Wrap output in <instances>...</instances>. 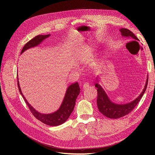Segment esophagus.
Here are the masks:
<instances>
[{
  "mask_svg": "<svg viewBox=\"0 0 155 155\" xmlns=\"http://www.w3.org/2000/svg\"><path fill=\"white\" fill-rule=\"evenodd\" d=\"M89 86H90V84L89 83H85L83 85V89H86V88L88 87Z\"/></svg>",
  "mask_w": 155,
  "mask_h": 155,
  "instance_id": "obj_1",
  "label": "esophagus"
}]
</instances>
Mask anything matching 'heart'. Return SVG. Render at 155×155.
<instances>
[{
	"label": "heart",
	"instance_id": "b5f03b06",
	"mask_svg": "<svg viewBox=\"0 0 155 155\" xmlns=\"http://www.w3.org/2000/svg\"><path fill=\"white\" fill-rule=\"evenodd\" d=\"M92 55V50L91 48L86 47L79 51L77 56V58L80 61H84L87 60Z\"/></svg>",
	"mask_w": 155,
	"mask_h": 155
}]
</instances>
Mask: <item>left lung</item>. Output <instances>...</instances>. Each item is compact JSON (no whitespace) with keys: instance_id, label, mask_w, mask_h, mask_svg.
<instances>
[{"instance_id":"left-lung-1","label":"left lung","mask_w":155,"mask_h":155,"mask_svg":"<svg viewBox=\"0 0 155 155\" xmlns=\"http://www.w3.org/2000/svg\"><path fill=\"white\" fill-rule=\"evenodd\" d=\"M120 31L122 36L128 37V38H130V39L134 40H139L138 38L133 34V32L129 29L121 28ZM148 77H147L145 87L141 94L133 101L125 104H117L112 102L107 96L101 86L98 84V83H96L95 84V86L97 87V105L99 112L107 118L113 119L119 118L129 114L137 105L145 92L148 80Z\"/></svg>"}]
</instances>
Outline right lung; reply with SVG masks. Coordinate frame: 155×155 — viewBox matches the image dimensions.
I'll return each instance as SVG.
<instances>
[{
	"mask_svg": "<svg viewBox=\"0 0 155 155\" xmlns=\"http://www.w3.org/2000/svg\"><path fill=\"white\" fill-rule=\"evenodd\" d=\"M50 35V34L38 35L35 36L34 38L29 40L24 46L23 49H22L21 54L23 53L25 51L30 48L37 46L44 39L48 38ZM17 78L18 86L19 93L24 98L26 103L27 104L29 108L31 110V113L37 120H38L39 121L45 124L51 126H56L64 123L69 118L74 108L76 99L80 93V88L77 82L71 84L68 87L67 91H66L62 103L56 112L50 114H41L36 111V110L28 103V102L27 101V100L26 99L24 95L21 91V88L18 81V78Z\"/></svg>",
	"mask_w": 155,
	"mask_h": 155,
	"instance_id": "right-lung-1",
	"label": "right lung"
}]
</instances>
